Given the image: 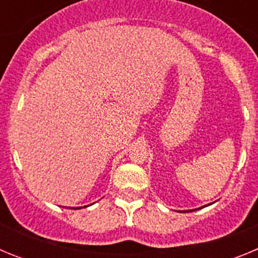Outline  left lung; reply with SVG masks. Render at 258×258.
Instances as JSON below:
<instances>
[{
    "instance_id": "left-lung-1",
    "label": "left lung",
    "mask_w": 258,
    "mask_h": 258,
    "mask_svg": "<svg viewBox=\"0 0 258 258\" xmlns=\"http://www.w3.org/2000/svg\"><path fill=\"white\" fill-rule=\"evenodd\" d=\"M207 207V206H206ZM191 211H195V209H191ZM191 211H183V212H191Z\"/></svg>"
}]
</instances>
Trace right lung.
I'll list each match as a JSON object with an SVG mask.
<instances>
[{"mask_svg": "<svg viewBox=\"0 0 258 258\" xmlns=\"http://www.w3.org/2000/svg\"><path fill=\"white\" fill-rule=\"evenodd\" d=\"M81 208H86V207H76V208H74V209H81Z\"/></svg>", "mask_w": 258, "mask_h": 258, "instance_id": "obj_1", "label": "right lung"}]
</instances>
